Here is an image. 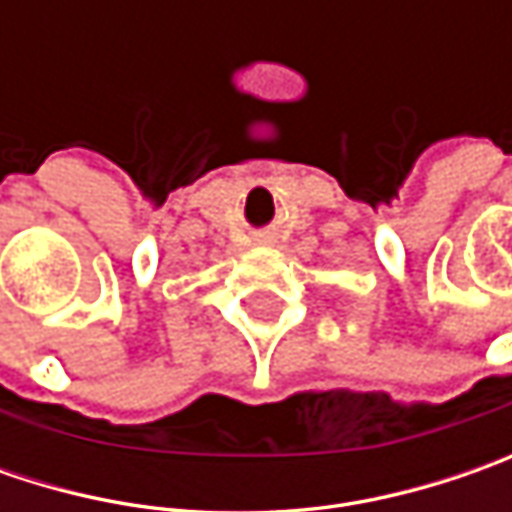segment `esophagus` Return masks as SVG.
Returning <instances> with one entry per match:
<instances>
[{
  "label": "esophagus",
  "mask_w": 512,
  "mask_h": 512,
  "mask_svg": "<svg viewBox=\"0 0 512 512\" xmlns=\"http://www.w3.org/2000/svg\"><path fill=\"white\" fill-rule=\"evenodd\" d=\"M265 242H270V239H265Z\"/></svg>",
  "instance_id": "obj_1"
}]
</instances>
